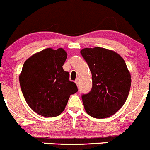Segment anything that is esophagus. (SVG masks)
I'll use <instances>...</instances> for the list:
<instances>
[{"label": "esophagus", "mask_w": 150, "mask_h": 150, "mask_svg": "<svg viewBox=\"0 0 150 150\" xmlns=\"http://www.w3.org/2000/svg\"><path fill=\"white\" fill-rule=\"evenodd\" d=\"M75 83L76 84V85H79V79H76V80H75Z\"/></svg>", "instance_id": "esophagus-1"}]
</instances>
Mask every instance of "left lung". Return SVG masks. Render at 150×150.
Wrapping results in <instances>:
<instances>
[{"mask_svg":"<svg viewBox=\"0 0 150 150\" xmlns=\"http://www.w3.org/2000/svg\"><path fill=\"white\" fill-rule=\"evenodd\" d=\"M81 54L92 74L91 91L82 99L88 115L105 119L115 114L127 99L131 76L123 58L104 48H83Z\"/></svg>","mask_w":150,"mask_h":150,"instance_id":"obj_1","label":"left lung"}]
</instances>
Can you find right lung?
I'll return each instance as SVG.
<instances>
[{"label":"right lung","instance_id":"1","mask_svg":"<svg viewBox=\"0 0 150 150\" xmlns=\"http://www.w3.org/2000/svg\"><path fill=\"white\" fill-rule=\"evenodd\" d=\"M66 58L63 48H45L24 62L19 77L21 91L28 106L42 116L60 115L70 96L78 91L62 68Z\"/></svg>","mask_w":150,"mask_h":150}]
</instances>
